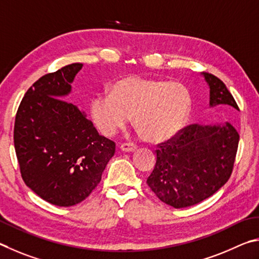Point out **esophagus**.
I'll use <instances>...</instances> for the list:
<instances>
[{
	"label": "esophagus",
	"instance_id": "esophagus-1",
	"mask_svg": "<svg viewBox=\"0 0 259 259\" xmlns=\"http://www.w3.org/2000/svg\"><path fill=\"white\" fill-rule=\"evenodd\" d=\"M138 149V147L133 143H122L120 146V150L124 152H133Z\"/></svg>",
	"mask_w": 259,
	"mask_h": 259
}]
</instances>
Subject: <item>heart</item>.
Instances as JSON below:
<instances>
[{"label":"heart","instance_id":"1","mask_svg":"<svg viewBox=\"0 0 259 259\" xmlns=\"http://www.w3.org/2000/svg\"><path fill=\"white\" fill-rule=\"evenodd\" d=\"M190 110L191 98L184 85L141 76L115 81L109 94L94 95L90 103L91 117L104 137L115 135L133 116L135 126L155 143L180 134Z\"/></svg>","mask_w":259,"mask_h":259}]
</instances>
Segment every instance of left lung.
<instances>
[{
  "label": "left lung",
  "mask_w": 259,
  "mask_h": 259,
  "mask_svg": "<svg viewBox=\"0 0 259 259\" xmlns=\"http://www.w3.org/2000/svg\"><path fill=\"white\" fill-rule=\"evenodd\" d=\"M210 89V107L238 109L219 77L203 72ZM239 134L230 124H191L175 138L158 144L157 161L147 180L153 193L174 208L190 207L211 197L228 182L238 151Z\"/></svg>",
  "instance_id": "1"
}]
</instances>
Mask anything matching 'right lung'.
<instances>
[{"instance_id":"add662e5","label":"right lung","mask_w":259,"mask_h":259,"mask_svg":"<svg viewBox=\"0 0 259 259\" xmlns=\"http://www.w3.org/2000/svg\"><path fill=\"white\" fill-rule=\"evenodd\" d=\"M83 65L40 77L18 108L13 142L21 178L43 200L60 207L81 202L97 188L116 144L99 135L85 113L61 98Z\"/></svg>"}]
</instances>
